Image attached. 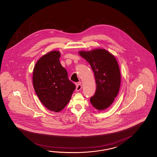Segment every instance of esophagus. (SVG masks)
<instances>
[{
    "instance_id": "obj_1",
    "label": "esophagus",
    "mask_w": 157,
    "mask_h": 157,
    "mask_svg": "<svg viewBox=\"0 0 157 157\" xmlns=\"http://www.w3.org/2000/svg\"><path fill=\"white\" fill-rule=\"evenodd\" d=\"M82 85L80 84V83H78L76 84V89H75V90H76V91H79V90H81L82 89Z\"/></svg>"
}]
</instances>
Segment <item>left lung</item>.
I'll return each instance as SVG.
<instances>
[{
    "instance_id": "obj_1",
    "label": "left lung",
    "mask_w": 157,
    "mask_h": 157,
    "mask_svg": "<svg viewBox=\"0 0 157 157\" xmlns=\"http://www.w3.org/2000/svg\"><path fill=\"white\" fill-rule=\"evenodd\" d=\"M79 53L89 63L95 75L96 90L90 98V102L98 110H105L118 94L121 77L118 62L113 55L104 49Z\"/></svg>"
}]
</instances>
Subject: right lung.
I'll return each mask as SVG.
<instances>
[{
    "instance_id": "1",
    "label": "right lung",
    "mask_w": 157,
    "mask_h": 157,
    "mask_svg": "<svg viewBox=\"0 0 157 157\" xmlns=\"http://www.w3.org/2000/svg\"><path fill=\"white\" fill-rule=\"evenodd\" d=\"M60 53L52 51L41 57L34 68V89L41 103L49 110H62L70 101L75 85L68 78L59 62Z\"/></svg>"
}]
</instances>
